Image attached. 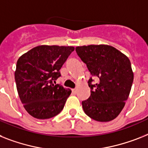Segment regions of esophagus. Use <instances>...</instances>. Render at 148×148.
<instances>
[{"mask_svg": "<svg viewBox=\"0 0 148 148\" xmlns=\"http://www.w3.org/2000/svg\"><path fill=\"white\" fill-rule=\"evenodd\" d=\"M72 91H73V94H76V92H77V89H76V88L73 89V90H72Z\"/></svg>", "mask_w": 148, "mask_h": 148, "instance_id": "esophagus-1", "label": "esophagus"}]
</instances>
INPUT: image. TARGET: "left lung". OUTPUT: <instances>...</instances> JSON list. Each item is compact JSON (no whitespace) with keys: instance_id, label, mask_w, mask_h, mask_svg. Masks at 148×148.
Returning a JSON list of instances; mask_svg holds the SVG:
<instances>
[{"instance_id":"left-lung-1","label":"left lung","mask_w":148,"mask_h":148,"mask_svg":"<svg viewBox=\"0 0 148 148\" xmlns=\"http://www.w3.org/2000/svg\"><path fill=\"white\" fill-rule=\"evenodd\" d=\"M75 51L91 75L98 79L95 85L91 78L88 82L91 95L82 101L83 110L94 120H113L123 110L131 91L134 73L130 60L107 45L78 46Z\"/></svg>"}]
</instances>
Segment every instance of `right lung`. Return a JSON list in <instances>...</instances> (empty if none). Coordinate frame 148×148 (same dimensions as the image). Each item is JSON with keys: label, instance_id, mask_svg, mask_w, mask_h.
I'll use <instances>...</instances> for the list:
<instances>
[{"label": "right lung", "instance_id": "obj_1", "mask_svg": "<svg viewBox=\"0 0 148 148\" xmlns=\"http://www.w3.org/2000/svg\"><path fill=\"white\" fill-rule=\"evenodd\" d=\"M74 50L73 46L39 45L18 59L16 85L20 101L29 115L47 119L63 109L72 91L53 82L60 76V69Z\"/></svg>", "mask_w": 148, "mask_h": 148}]
</instances>
